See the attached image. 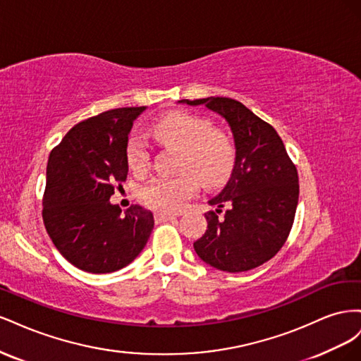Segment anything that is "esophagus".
<instances>
[{"label":"esophagus","instance_id":"esophagus-1","mask_svg":"<svg viewBox=\"0 0 361 361\" xmlns=\"http://www.w3.org/2000/svg\"><path fill=\"white\" fill-rule=\"evenodd\" d=\"M171 218H174V215H173V214H166V212H157V214H155V220H157V223L169 221V220H171Z\"/></svg>","mask_w":361,"mask_h":361}]
</instances>
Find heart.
<instances>
[{"label":"heart","mask_w":361,"mask_h":361,"mask_svg":"<svg viewBox=\"0 0 361 361\" xmlns=\"http://www.w3.org/2000/svg\"><path fill=\"white\" fill-rule=\"evenodd\" d=\"M152 133L162 143L182 149L179 169L185 170L174 176H157L141 188L140 197L152 209L180 211L199 190V179L206 187H216L231 176L235 147L224 133L212 129L211 120L183 111H171L152 125ZM149 159L145 140L130 137L126 145V162L130 171L146 173Z\"/></svg>","instance_id":"b5f03b06"}]
</instances>
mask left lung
<instances>
[{"label":"left lung","mask_w":361,"mask_h":361,"mask_svg":"<svg viewBox=\"0 0 361 361\" xmlns=\"http://www.w3.org/2000/svg\"><path fill=\"white\" fill-rule=\"evenodd\" d=\"M182 104L204 105L231 126L236 157L224 190L211 199L207 228L194 243L197 256L216 269L243 272L274 257L286 243L298 204V173L269 123L231 97ZM226 207L221 221L217 218Z\"/></svg>","instance_id":"1"}]
</instances>
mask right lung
Here are the masks:
<instances>
[{
	"instance_id": "add662e5",
	"label": "right lung",
	"mask_w": 361,
	"mask_h": 361,
	"mask_svg": "<svg viewBox=\"0 0 361 361\" xmlns=\"http://www.w3.org/2000/svg\"><path fill=\"white\" fill-rule=\"evenodd\" d=\"M146 106L116 108L82 120L54 147L47 166L43 223L72 265L106 274L129 265L145 248L154 214L133 204L122 214L110 197L128 176L126 145Z\"/></svg>"
}]
</instances>
